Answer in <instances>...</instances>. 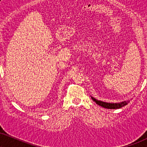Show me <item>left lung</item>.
<instances>
[{"instance_id":"8db88e82","label":"left lung","mask_w":147,"mask_h":147,"mask_svg":"<svg viewBox=\"0 0 147 147\" xmlns=\"http://www.w3.org/2000/svg\"><path fill=\"white\" fill-rule=\"evenodd\" d=\"M91 99L95 101L96 104H98L99 106L104 107L105 108H108V109H119V108H121L122 107L126 106L128 104V102H129V101H124L120 103H107L104 102V101L97 100V99H96L93 97H91Z\"/></svg>"}]
</instances>
